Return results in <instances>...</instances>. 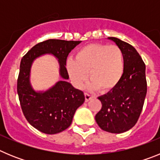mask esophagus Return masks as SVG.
I'll return each mask as SVG.
<instances>
[{"instance_id": "esophagus-1", "label": "esophagus", "mask_w": 160, "mask_h": 160, "mask_svg": "<svg viewBox=\"0 0 160 160\" xmlns=\"http://www.w3.org/2000/svg\"><path fill=\"white\" fill-rule=\"evenodd\" d=\"M92 95H90V94H87V93H85V101L88 102L89 100H90L92 98Z\"/></svg>"}]
</instances>
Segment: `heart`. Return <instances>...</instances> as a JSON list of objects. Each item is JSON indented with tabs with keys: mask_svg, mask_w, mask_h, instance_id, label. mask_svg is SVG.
Returning a JSON list of instances; mask_svg holds the SVG:
<instances>
[{
	"mask_svg": "<svg viewBox=\"0 0 160 160\" xmlns=\"http://www.w3.org/2000/svg\"><path fill=\"white\" fill-rule=\"evenodd\" d=\"M66 67L71 81L77 87L82 88L89 77L90 88L107 92L116 87L122 78L123 53L122 49L114 45L89 44L78 50L75 59H67Z\"/></svg>",
	"mask_w": 160,
	"mask_h": 160,
	"instance_id": "obj_1",
	"label": "heart"
}]
</instances>
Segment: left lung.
<instances>
[{
	"label": "left lung",
	"mask_w": 160,
	"mask_h": 160,
	"mask_svg": "<svg viewBox=\"0 0 160 160\" xmlns=\"http://www.w3.org/2000/svg\"><path fill=\"white\" fill-rule=\"evenodd\" d=\"M122 49L124 72L116 87L98 98L102 108L95 115L103 131L119 134L132 128L140 116L147 94L146 66L136 49L116 38H108Z\"/></svg>",
	"instance_id": "left-lung-1"
}]
</instances>
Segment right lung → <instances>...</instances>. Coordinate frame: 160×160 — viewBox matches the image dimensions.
Listing matches in <instances>:
<instances>
[{
  "label": "right lung",
  "mask_w": 160,
  "mask_h": 160,
  "mask_svg": "<svg viewBox=\"0 0 160 160\" xmlns=\"http://www.w3.org/2000/svg\"><path fill=\"white\" fill-rule=\"evenodd\" d=\"M80 42L49 39L37 44L22 58L18 78L20 104L29 124L41 132L53 135L67 129L76 110L84 102L82 91L66 82L69 79L66 68L68 54ZM46 53L58 59L63 80L46 92H36L29 80L31 66L37 57Z\"/></svg>",
  "instance_id": "add662e5"
}]
</instances>
